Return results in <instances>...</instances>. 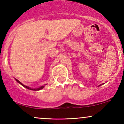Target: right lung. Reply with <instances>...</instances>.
I'll return each instance as SVG.
<instances>
[{"label":"right lung","mask_w":124,"mask_h":124,"mask_svg":"<svg viewBox=\"0 0 124 124\" xmlns=\"http://www.w3.org/2000/svg\"><path fill=\"white\" fill-rule=\"evenodd\" d=\"M18 82H19V83H20L21 84V85H23V84L22 83H21V82H19V81H18ZM24 87H26V88H27V89H30V90H34V89H30V87H27V86H24ZM44 86H41V87H39V88H38V89H34V90H41V89H43V88H44Z\"/></svg>","instance_id":"right-lung-1"}]
</instances>
